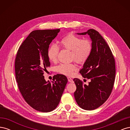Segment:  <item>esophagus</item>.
Here are the masks:
<instances>
[{"mask_svg": "<svg viewBox=\"0 0 130 130\" xmlns=\"http://www.w3.org/2000/svg\"><path fill=\"white\" fill-rule=\"evenodd\" d=\"M68 81H69V82H71V83H73V82H74V81H73V80L72 79V78L71 77H68Z\"/></svg>", "mask_w": 130, "mask_h": 130, "instance_id": "esophagus-1", "label": "esophagus"}]
</instances>
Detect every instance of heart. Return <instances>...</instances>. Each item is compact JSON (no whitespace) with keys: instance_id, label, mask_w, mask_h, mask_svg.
I'll list each match as a JSON object with an SVG mask.
<instances>
[{"instance_id":"b5f03b06","label":"heart","mask_w":130,"mask_h":130,"mask_svg":"<svg viewBox=\"0 0 130 130\" xmlns=\"http://www.w3.org/2000/svg\"><path fill=\"white\" fill-rule=\"evenodd\" d=\"M59 44L61 48L71 51V59L80 64H83L87 61L93 50L92 43L89 40H82L73 34H68L63 37L59 42ZM58 52L59 49L55 44L49 47L47 56L50 61L56 62ZM76 69V66L73 63H61L56 67L58 73L67 76L72 75Z\"/></svg>"}]
</instances>
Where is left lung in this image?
I'll return each mask as SVG.
<instances>
[{
  "label": "left lung",
  "instance_id": "left-lung-1",
  "mask_svg": "<svg viewBox=\"0 0 130 130\" xmlns=\"http://www.w3.org/2000/svg\"><path fill=\"white\" fill-rule=\"evenodd\" d=\"M78 35H88L93 50L90 56L80 70L83 77L90 80L88 85L74 78L76 86L74 97L77 105L85 110H93L108 99L115 80V60L107 43L97 31L89 29Z\"/></svg>",
  "mask_w": 130,
  "mask_h": 130
}]
</instances>
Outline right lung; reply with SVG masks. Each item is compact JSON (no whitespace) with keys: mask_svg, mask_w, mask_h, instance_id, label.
<instances>
[{"mask_svg":"<svg viewBox=\"0 0 130 130\" xmlns=\"http://www.w3.org/2000/svg\"><path fill=\"white\" fill-rule=\"evenodd\" d=\"M60 29L32 31L19 48L15 60V74L21 93L26 103L38 111L49 112L60 103L68 79L57 74L53 81L43 75L50 63L47 56L49 44Z\"/></svg>","mask_w":130,"mask_h":130,"instance_id":"add662e5","label":"right lung"}]
</instances>
